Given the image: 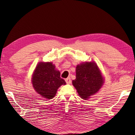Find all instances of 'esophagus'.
Listing matches in <instances>:
<instances>
[{
  "mask_svg": "<svg viewBox=\"0 0 135 135\" xmlns=\"http://www.w3.org/2000/svg\"><path fill=\"white\" fill-rule=\"evenodd\" d=\"M65 81H66V83H67V84H70V83L71 81L70 78L69 77V78H66V79H65Z\"/></svg>",
  "mask_w": 135,
  "mask_h": 135,
  "instance_id": "esophagus-1",
  "label": "esophagus"
}]
</instances>
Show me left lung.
Returning <instances> with one entry per match:
<instances>
[{
	"instance_id": "1",
	"label": "left lung",
	"mask_w": 135,
	"mask_h": 135,
	"mask_svg": "<svg viewBox=\"0 0 135 135\" xmlns=\"http://www.w3.org/2000/svg\"><path fill=\"white\" fill-rule=\"evenodd\" d=\"M72 83L80 96L86 100L101 88L103 78L95 63L86 62L76 66V78Z\"/></svg>"
}]
</instances>
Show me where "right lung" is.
<instances>
[{"label":"right lung","instance_id":"1","mask_svg":"<svg viewBox=\"0 0 135 135\" xmlns=\"http://www.w3.org/2000/svg\"><path fill=\"white\" fill-rule=\"evenodd\" d=\"M33 87L38 94L47 99H52L57 89L65 81L60 78V73L55 70L51 62H40L37 66L32 76Z\"/></svg>","mask_w":135,"mask_h":135}]
</instances>
